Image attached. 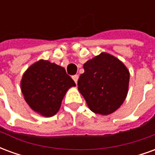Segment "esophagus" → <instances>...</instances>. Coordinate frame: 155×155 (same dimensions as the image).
I'll use <instances>...</instances> for the list:
<instances>
[{
  "mask_svg": "<svg viewBox=\"0 0 155 155\" xmlns=\"http://www.w3.org/2000/svg\"><path fill=\"white\" fill-rule=\"evenodd\" d=\"M72 78H73V80H74V82H75V83H77L78 79H79V75H78V74H74V75L72 76Z\"/></svg>",
  "mask_w": 155,
  "mask_h": 155,
  "instance_id": "obj_1",
  "label": "esophagus"
}]
</instances>
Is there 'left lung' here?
Returning a JSON list of instances; mask_svg holds the SVG:
<instances>
[{"label": "left lung", "mask_w": 155, "mask_h": 155, "mask_svg": "<svg viewBox=\"0 0 155 155\" xmlns=\"http://www.w3.org/2000/svg\"><path fill=\"white\" fill-rule=\"evenodd\" d=\"M78 89L95 114L107 115L120 108L126 98L130 73L111 54L101 53L84 64Z\"/></svg>", "instance_id": "1"}]
</instances>
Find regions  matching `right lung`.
<instances>
[{"instance_id": "1", "label": "right lung", "mask_w": 155, "mask_h": 155, "mask_svg": "<svg viewBox=\"0 0 155 155\" xmlns=\"http://www.w3.org/2000/svg\"><path fill=\"white\" fill-rule=\"evenodd\" d=\"M21 85L29 106L41 115L51 117L57 113L67 90L75 83L64 68L41 60L25 71Z\"/></svg>"}]
</instances>
